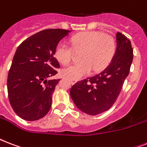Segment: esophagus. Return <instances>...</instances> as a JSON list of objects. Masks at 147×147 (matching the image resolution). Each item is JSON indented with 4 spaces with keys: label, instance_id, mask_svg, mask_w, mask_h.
<instances>
[{
    "label": "esophagus",
    "instance_id": "obj_1",
    "mask_svg": "<svg viewBox=\"0 0 147 147\" xmlns=\"http://www.w3.org/2000/svg\"><path fill=\"white\" fill-rule=\"evenodd\" d=\"M70 81H71V82L72 85H74V84H76V83L77 82V80H75V79H71Z\"/></svg>",
    "mask_w": 147,
    "mask_h": 147
}]
</instances>
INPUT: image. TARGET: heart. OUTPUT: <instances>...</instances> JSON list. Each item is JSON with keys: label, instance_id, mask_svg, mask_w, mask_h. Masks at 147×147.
I'll return each instance as SVG.
<instances>
[{"label": "heart", "instance_id": "heart-1", "mask_svg": "<svg viewBox=\"0 0 147 147\" xmlns=\"http://www.w3.org/2000/svg\"><path fill=\"white\" fill-rule=\"evenodd\" d=\"M71 42L75 50H81L82 62L69 65L62 69V75L71 79H79L91 73L92 69L99 71L105 69L114 56L116 43L111 36L100 31H86L72 36ZM55 56L62 64L71 61L72 50L65 42L55 47Z\"/></svg>", "mask_w": 147, "mask_h": 147}]
</instances>
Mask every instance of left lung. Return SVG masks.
Returning <instances> with one entry per match:
<instances>
[{"label": "left lung", "mask_w": 147, "mask_h": 147, "mask_svg": "<svg viewBox=\"0 0 147 147\" xmlns=\"http://www.w3.org/2000/svg\"><path fill=\"white\" fill-rule=\"evenodd\" d=\"M117 48L111 62L101 72L76 82L70 96L78 109L89 115H97L110 109L116 101L133 62L130 40L116 33Z\"/></svg>", "instance_id": "1"}]
</instances>
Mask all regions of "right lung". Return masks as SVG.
Returning a JSON list of instances; mask_svg holds the SVG:
<instances>
[{"instance_id": "add662e5", "label": "right lung", "mask_w": 147, "mask_h": 147, "mask_svg": "<svg viewBox=\"0 0 147 147\" xmlns=\"http://www.w3.org/2000/svg\"><path fill=\"white\" fill-rule=\"evenodd\" d=\"M71 30L48 29L24 40L16 50L7 77L10 105L24 120L33 121L46 116L52 105V94L60 79H49L57 73L59 63L55 49Z\"/></svg>"}]
</instances>
